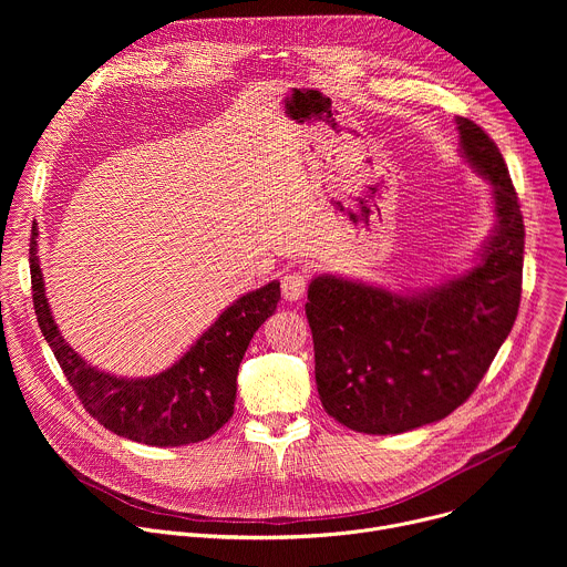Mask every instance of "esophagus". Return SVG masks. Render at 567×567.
Returning <instances> with one entry per match:
<instances>
[{"label": "esophagus", "mask_w": 567, "mask_h": 567, "mask_svg": "<svg viewBox=\"0 0 567 567\" xmlns=\"http://www.w3.org/2000/svg\"><path fill=\"white\" fill-rule=\"evenodd\" d=\"M307 269H296L282 276V296L287 300H300L307 291Z\"/></svg>", "instance_id": "1"}]
</instances>
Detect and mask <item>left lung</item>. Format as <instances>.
<instances>
[{"label":"left lung","instance_id":"1","mask_svg":"<svg viewBox=\"0 0 567 567\" xmlns=\"http://www.w3.org/2000/svg\"><path fill=\"white\" fill-rule=\"evenodd\" d=\"M460 154L492 186L494 233L464 274L420 291L320 274L305 313L322 409L368 435L415 431L471 396L509 337L520 305L525 226L489 134L455 118Z\"/></svg>","mask_w":567,"mask_h":567}]
</instances>
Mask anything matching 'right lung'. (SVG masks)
Masks as SVG:
<instances>
[{
    "label": "right lung",
    "instance_id": "1",
    "mask_svg": "<svg viewBox=\"0 0 567 567\" xmlns=\"http://www.w3.org/2000/svg\"><path fill=\"white\" fill-rule=\"evenodd\" d=\"M31 285L40 330L85 411L112 433L147 446H186L215 435L230 417L237 368L254 334L276 311L280 282L239 296L190 350L168 370L127 379L90 365L62 339L38 258V226L31 233Z\"/></svg>",
    "mask_w": 567,
    "mask_h": 567
}]
</instances>
